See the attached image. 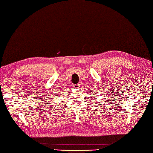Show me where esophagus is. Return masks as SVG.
<instances>
[{
  "instance_id": "34e87169",
  "label": "esophagus",
  "mask_w": 153,
  "mask_h": 153,
  "mask_svg": "<svg viewBox=\"0 0 153 153\" xmlns=\"http://www.w3.org/2000/svg\"><path fill=\"white\" fill-rule=\"evenodd\" d=\"M73 86H74V88H79V84H74Z\"/></svg>"
}]
</instances>
